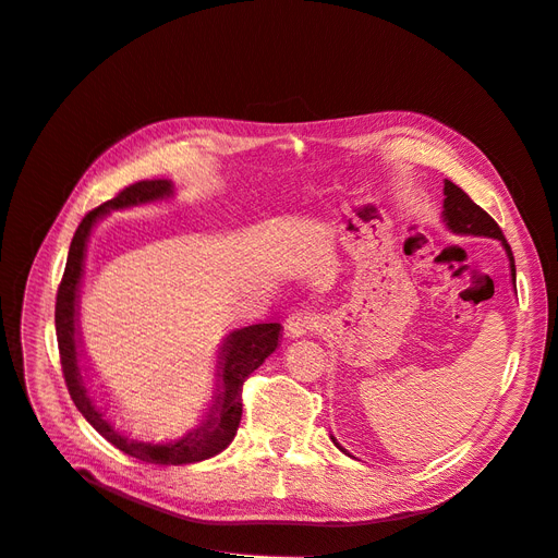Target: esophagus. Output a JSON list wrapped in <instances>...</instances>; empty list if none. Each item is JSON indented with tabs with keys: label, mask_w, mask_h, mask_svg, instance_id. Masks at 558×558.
I'll use <instances>...</instances> for the list:
<instances>
[{
	"label": "esophagus",
	"mask_w": 558,
	"mask_h": 558,
	"mask_svg": "<svg viewBox=\"0 0 558 558\" xmlns=\"http://www.w3.org/2000/svg\"><path fill=\"white\" fill-rule=\"evenodd\" d=\"M284 328H287V335L291 339H299L307 332H316L318 328H324V316L312 312V310H299L287 318Z\"/></svg>",
	"instance_id": "esophagus-1"
}]
</instances>
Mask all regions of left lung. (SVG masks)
Masks as SVG:
<instances>
[{"mask_svg": "<svg viewBox=\"0 0 558 558\" xmlns=\"http://www.w3.org/2000/svg\"><path fill=\"white\" fill-rule=\"evenodd\" d=\"M444 221L448 226V230L457 232V234H475V238H493V240H500L505 251H507V257H509V267H511V276H513V282H515V262H513V253H511V246L509 242L505 240V232L502 228L495 223V219L482 210L480 205L468 196L461 187H457L452 181H446V187H444ZM332 444L345 452L339 444L337 438L332 436Z\"/></svg>", "mask_w": 558, "mask_h": 558, "instance_id": "obj_1", "label": "left lung"}]
</instances>
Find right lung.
I'll use <instances>...</instances> for the list:
<instances>
[{"label":"right lung","instance_id":"add662e5","mask_svg":"<svg viewBox=\"0 0 558 558\" xmlns=\"http://www.w3.org/2000/svg\"><path fill=\"white\" fill-rule=\"evenodd\" d=\"M173 194V185L169 181H137L124 187L114 198L101 203L99 208L90 210L83 221L78 223L61 284H58L56 294V339H58V353H61V366L68 391L76 404L78 412L85 416L106 441L114 448H120L124 454L135 457L146 463L158 465H183L196 463L203 459H210L226 450L230 441L238 434L242 421V387L246 377L264 364L274 350L278 348L280 324H257L242 330H234L226 337L221 353H219V371H217V391L213 396V407L205 414L203 423L192 429L187 436L179 438L171 444H144L129 438L124 432L114 429V425L106 418L101 409L93 402L90 393L85 389L83 373L78 366L81 357V339H78V284L83 276V257L87 238H90L93 226L110 210L131 208V205H142L151 201H162Z\"/></svg>","mask_w":558,"mask_h":558}]
</instances>
